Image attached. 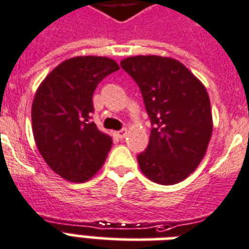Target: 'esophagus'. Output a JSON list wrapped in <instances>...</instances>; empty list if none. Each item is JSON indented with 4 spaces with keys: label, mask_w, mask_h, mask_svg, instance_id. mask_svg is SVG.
<instances>
[{
    "label": "esophagus",
    "mask_w": 249,
    "mask_h": 249,
    "mask_svg": "<svg viewBox=\"0 0 249 249\" xmlns=\"http://www.w3.org/2000/svg\"><path fill=\"white\" fill-rule=\"evenodd\" d=\"M126 134H127V131L124 130V128H122V130H119V131H117V132H115V135H117L119 139L124 138V136H126Z\"/></svg>",
    "instance_id": "obj_1"
}]
</instances>
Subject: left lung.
<instances>
[{
	"label": "left lung",
	"instance_id": "left-lung-1",
	"mask_svg": "<svg viewBox=\"0 0 249 249\" xmlns=\"http://www.w3.org/2000/svg\"><path fill=\"white\" fill-rule=\"evenodd\" d=\"M121 67L138 84L151 119L149 142L138 155L142 174L163 186L186 179L201 162L213 130L205 87L166 57H130Z\"/></svg>",
	"mask_w": 249,
	"mask_h": 249
}]
</instances>
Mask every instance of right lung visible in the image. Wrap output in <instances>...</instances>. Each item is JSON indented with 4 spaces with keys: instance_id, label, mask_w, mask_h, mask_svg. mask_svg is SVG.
I'll return each mask as SVG.
<instances>
[{
    "instance_id": "obj_1",
    "label": "right lung",
    "mask_w": 249,
    "mask_h": 249,
    "mask_svg": "<svg viewBox=\"0 0 249 249\" xmlns=\"http://www.w3.org/2000/svg\"><path fill=\"white\" fill-rule=\"evenodd\" d=\"M119 70L107 57H75L57 66L38 87L32 103V131L52 170L71 182L97 173L111 140L92 122V96L105 76Z\"/></svg>"
}]
</instances>
